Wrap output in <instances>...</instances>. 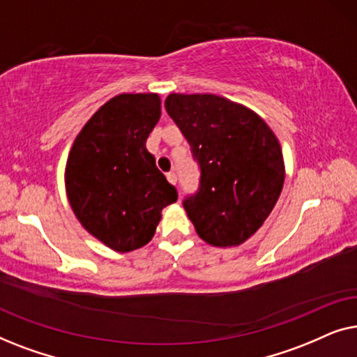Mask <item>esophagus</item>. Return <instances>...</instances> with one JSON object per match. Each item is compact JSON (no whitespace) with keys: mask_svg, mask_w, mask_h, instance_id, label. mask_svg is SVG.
Instances as JSON below:
<instances>
[{"mask_svg":"<svg viewBox=\"0 0 357 357\" xmlns=\"http://www.w3.org/2000/svg\"><path fill=\"white\" fill-rule=\"evenodd\" d=\"M167 178H169V182H170V183L177 185V174H175L174 170H170V172L167 174Z\"/></svg>","mask_w":357,"mask_h":357,"instance_id":"1","label":"esophagus"}]
</instances>
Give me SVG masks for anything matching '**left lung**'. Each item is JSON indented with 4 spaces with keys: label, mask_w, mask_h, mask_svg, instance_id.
Masks as SVG:
<instances>
[{
    "label": "left lung",
    "mask_w": 357,
    "mask_h": 357,
    "mask_svg": "<svg viewBox=\"0 0 357 357\" xmlns=\"http://www.w3.org/2000/svg\"><path fill=\"white\" fill-rule=\"evenodd\" d=\"M165 110L199 165L198 190L182 202L198 236L241 245L270 216L284 183L275 133L252 110L213 94H170Z\"/></svg>",
    "instance_id": "obj_1"
}]
</instances>
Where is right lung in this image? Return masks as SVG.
<instances>
[{"label":"right lung","instance_id":"add662e5","mask_svg":"<svg viewBox=\"0 0 357 357\" xmlns=\"http://www.w3.org/2000/svg\"><path fill=\"white\" fill-rule=\"evenodd\" d=\"M160 116L158 94H120L92 115L66 164L68 199L87 232L116 252L153 238L177 190L155 167L146 139Z\"/></svg>","mask_w":357,"mask_h":357}]
</instances>
